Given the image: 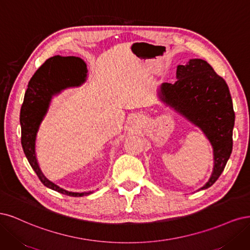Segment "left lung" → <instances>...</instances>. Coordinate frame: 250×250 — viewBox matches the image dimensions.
Masks as SVG:
<instances>
[{"label": "left lung", "mask_w": 250, "mask_h": 250, "mask_svg": "<svg viewBox=\"0 0 250 250\" xmlns=\"http://www.w3.org/2000/svg\"><path fill=\"white\" fill-rule=\"evenodd\" d=\"M176 82L159 87V100L199 127L213 147L214 166L205 190L218 180L232 150L235 112L228 84L203 59L176 67Z\"/></svg>", "instance_id": "8db88e82"}]
</instances>
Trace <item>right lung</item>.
I'll return each instance as SVG.
<instances>
[{
    "label": "right lung",
    "instance_id": "obj_1",
    "mask_svg": "<svg viewBox=\"0 0 250 250\" xmlns=\"http://www.w3.org/2000/svg\"><path fill=\"white\" fill-rule=\"evenodd\" d=\"M88 76L84 60L79 57L55 56L47 59L31 78L21 109V146L31 167L45 187L68 196H84L89 192H70L47 180L38 165L36 158V137L54 96L67 88L83 85Z\"/></svg>",
    "mask_w": 250,
    "mask_h": 250
}]
</instances>
